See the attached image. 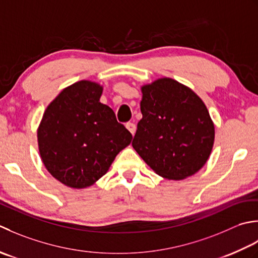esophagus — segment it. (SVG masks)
Segmentation results:
<instances>
[{
	"label": "esophagus",
	"instance_id": "1",
	"mask_svg": "<svg viewBox=\"0 0 258 258\" xmlns=\"http://www.w3.org/2000/svg\"><path fill=\"white\" fill-rule=\"evenodd\" d=\"M125 127L130 131L131 135H135L136 133V124L134 122H127L125 123Z\"/></svg>",
	"mask_w": 258,
	"mask_h": 258
}]
</instances>
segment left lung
<instances>
[{"label": "left lung", "instance_id": "8db88e82", "mask_svg": "<svg viewBox=\"0 0 258 258\" xmlns=\"http://www.w3.org/2000/svg\"><path fill=\"white\" fill-rule=\"evenodd\" d=\"M143 119L133 147L166 179L192 176L206 164L215 139L214 123L203 100L169 78L141 88Z\"/></svg>", "mask_w": 258, "mask_h": 258}]
</instances>
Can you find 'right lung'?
Returning a JSON list of instances; mask_svg holds the SVG:
<instances>
[{
    "label": "right lung",
    "mask_w": 258,
    "mask_h": 258,
    "mask_svg": "<svg viewBox=\"0 0 258 258\" xmlns=\"http://www.w3.org/2000/svg\"><path fill=\"white\" fill-rule=\"evenodd\" d=\"M101 93L96 82L73 83L49 104L38 129L42 161L68 187L93 185L133 139L113 110L100 102Z\"/></svg>",
    "instance_id": "add662e5"
}]
</instances>
